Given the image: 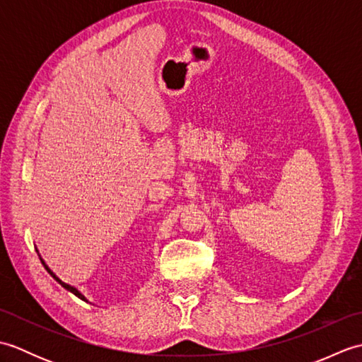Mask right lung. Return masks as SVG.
<instances>
[{
  "mask_svg": "<svg viewBox=\"0 0 362 362\" xmlns=\"http://www.w3.org/2000/svg\"><path fill=\"white\" fill-rule=\"evenodd\" d=\"M40 261H42V263H43V266H45V269H46V271H48V272H49V274L52 275V279H54V280H56V281H59V283H60V284H62V286H64V288H65L66 291H70V292H73V294H74L76 297H79L81 300H83V302H88V300H87L86 297H83V296L81 294V292H79L78 289H76L74 286H70V284H68V283H64L62 280H60V279H59V276H56V274H54V272L51 271V269H49L48 266H46V264H45V261H43L42 258H40Z\"/></svg>",
  "mask_w": 362,
  "mask_h": 362,
  "instance_id": "obj_1",
  "label": "right lung"
}]
</instances>
